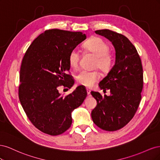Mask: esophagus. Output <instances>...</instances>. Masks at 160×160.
Returning <instances> with one entry per match:
<instances>
[{"label": "esophagus", "instance_id": "34e87169", "mask_svg": "<svg viewBox=\"0 0 160 160\" xmlns=\"http://www.w3.org/2000/svg\"><path fill=\"white\" fill-rule=\"evenodd\" d=\"M87 92H88V95L90 97V96H91V89H89V88H88V89H87Z\"/></svg>", "mask_w": 160, "mask_h": 160}]
</instances>
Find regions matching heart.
Returning <instances> with one entry per match:
<instances>
[{
    "instance_id": "b5f03b06",
    "label": "heart",
    "mask_w": 160,
    "mask_h": 160,
    "mask_svg": "<svg viewBox=\"0 0 160 160\" xmlns=\"http://www.w3.org/2000/svg\"><path fill=\"white\" fill-rule=\"evenodd\" d=\"M84 47L88 52L95 57L94 67L103 72H109L114 64V59L111 53L109 52V47L103 39L99 37L92 38L84 44ZM80 51L77 49H72L69 55L68 62L72 69L78 68L80 61ZM99 73L97 71L83 70L76 76L77 83L87 88L92 86L99 79Z\"/></svg>"
}]
</instances>
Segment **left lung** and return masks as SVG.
<instances>
[{"label": "left lung", "mask_w": 160, "mask_h": 160, "mask_svg": "<svg viewBox=\"0 0 160 160\" xmlns=\"http://www.w3.org/2000/svg\"><path fill=\"white\" fill-rule=\"evenodd\" d=\"M95 32L111 41L116 57L112 69L99 84L103 91L110 90L111 95L103 97L98 92L91 93L98 101L91 118L99 128L113 132L127 125L138 110L143 85L142 61L126 37L109 29Z\"/></svg>", "instance_id": "obj_1"}]
</instances>
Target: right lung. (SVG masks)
Returning <instances> with one entry per match:
<instances>
[{
	"label": "right lung",
	"mask_w": 160,
	"mask_h": 160,
	"mask_svg": "<svg viewBox=\"0 0 160 160\" xmlns=\"http://www.w3.org/2000/svg\"><path fill=\"white\" fill-rule=\"evenodd\" d=\"M85 38L81 32L46 30L32 41L23 57L19 100L32 125L46 134L66 132L72 123V111L88 95L80 86L67 95H61L58 90L60 86L70 89L73 85V79L67 73L71 67L69 55Z\"/></svg>",
	"instance_id": "add662e5"
}]
</instances>
